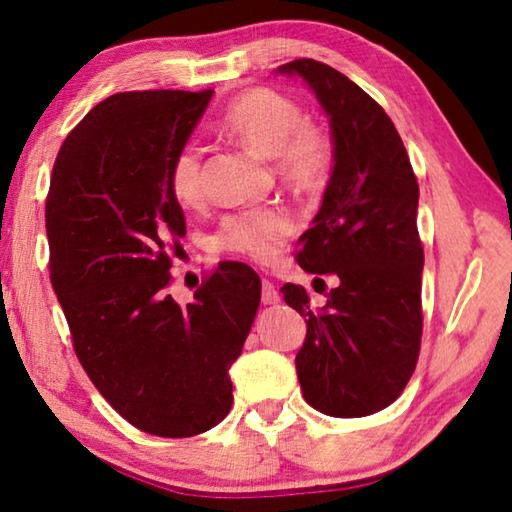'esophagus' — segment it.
Returning a JSON list of instances; mask_svg holds the SVG:
<instances>
[{
	"mask_svg": "<svg viewBox=\"0 0 512 512\" xmlns=\"http://www.w3.org/2000/svg\"><path fill=\"white\" fill-rule=\"evenodd\" d=\"M279 292H276V288H274V283L272 281H267V279H263V292H261V301L265 306H272V304H279Z\"/></svg>",
	"mask_w": 512,
	"mask_h": 512,
	"instance_id": "esophagus-1",
	"label": "esophagus"
}]
</instances>
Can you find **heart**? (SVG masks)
<instances>
[{
	"mask_svg": "<svg viewBox=\"0 0 512 512\" xmlns=\"http://www.w3.org/2000/svg\"><path fill=\"white\" fill-rule=\"evenodd\" d=\"M220 129L263 158H276V170L299 190H317L333 167V142L326 131L308 122L295 99L274 88H251L226 106ZM170 188L181 206L195 208L206 197L201 152L183 147L170 165ZM292 231V217L283 208H256L229 217L222 224V249L270 261Z\"/></svg>",
	"mask_w": 512,
	"mask_h": 512,
	"instance_id": "obj_1",
	"label": "heart"
}]
</instances>
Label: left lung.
<instances>
[{
    "label": "left lung",
    "mask_w": 512,
    "mask_h": 512,
    "mask_svg": "<svg viewBox=\"0 0 512 512\" xmlns=\"http://www.w3.org/2000/svg\"><path fill=\"white\" fill-rule=\"evenodd\" d=\"M276 72L308 83L333 138L331 179L297 261L306 272L335 274L338 286L320 308L301 286L281 288L308 317L295 358L301 392L324 415L365 417L404 392L420 356V188L395 124L363 88L313 58Z\"/></svg>",
    "instance_id": "left-lung-1"
}]
</instances>
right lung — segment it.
I'll list each match as a JSON object with an SVG mask.
<instances>
[{
    "label": "right lung",
    "instance_id": "right-lung-1",
    "mask_svg": "<svg viewBox=\"0 0 512 512\" xmlns=\"http://www.w3.org/2000/svg\"><path fill=\"white\" fill-rule=\"evenodd\" d=\"M213 90L117 92L65 138L45 206L49 279L83 370L124 420L161 438L220 424L229 367L261 304V279L224 261L181 306L170 254L186 217L170 165Z\"/></svg>",
    "mask_w": 512,
    "mask_h": 512
}]
</instances>
